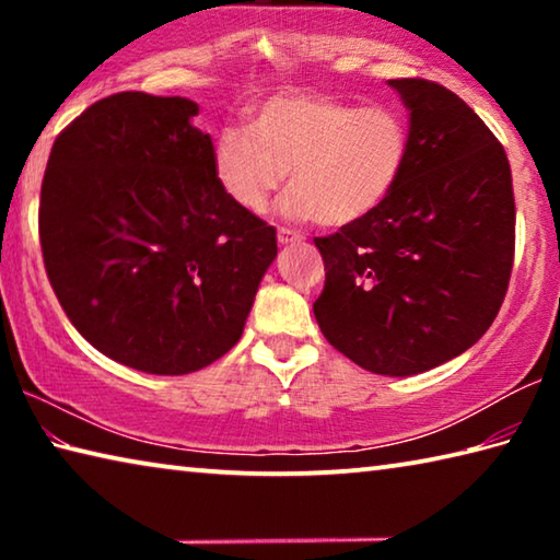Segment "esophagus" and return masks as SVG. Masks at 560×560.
<instances>
[{
    "mask_svg": "<svg viewBox=\"0 0 560 560\" xmlns=\"http://www.w3.org/2000/svg\"><path fill=\"white\" fill-rule=\"evenodd\" d=\"M279 244H299L303 242V234L296 230H287V226H279Z\"/></svg>",
    "mask_w": 560,
    "mask_h": 560,
    "instance_id": "esophagus-1",
    "label": "esophagus"
}]
</instances>
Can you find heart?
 <instances>
[{
  "label": "heart",
  "mask_w": 560,
  "mask_h": 560,
  "mask_svg": "<svg viewBox=\"0 0 560 560\" xmlns=\"http://www.w3.org/2000/svg\"><path fill=\"white\" fill-rule=\"evenodd\" d=\"M410 158L400 110L291 93L264 101L252 128L214 138L212 170L232 202L259 214L291 177L283 210L293 220L348 226L383 207Z\"/></svg>",
  "instance_id": "obj_1"
}]
</instances>
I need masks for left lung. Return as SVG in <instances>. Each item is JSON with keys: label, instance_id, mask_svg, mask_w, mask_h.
I'll return each mask as SVG.
<instances>
[{"label": "left lung", "instance_id": "obj_1", "mask_svg": "<svg viewBox=\"0 0 560 560\" xmlns=\"http://www.w3.org/2000/svg\"><path fill=\"white\" fill-rule=\"evenodd\" d=\"M410 108V158L383 207L314 244L320 334L377 375H417L471 348L504 303L516 246L511 167L494 132L428 79L387 81Z\"/></svg>", "mask_w": 560, "mask_h": 560}]
</instances>
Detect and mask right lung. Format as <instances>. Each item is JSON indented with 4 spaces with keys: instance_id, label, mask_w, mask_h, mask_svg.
I'll return each mask as SVG.
<instances>
[{
    "instance_id": "add662e5",
    "label": "right lung",
    "mask_w": 560,
    "mask_h": 560,
    "mask_svg": "<svg viewBox=\"0 0 560 560\" xmlns=\"http://www.w3.org/2000/svg\"><path fill=\"white\" fill-rule=\"evenodd\" d=\"M192 116L187 98L113 93L59 132L42 183V257L63 314L153 375L234 348L277 257V230L226 197Z\"/></svg>"
}]
</instances>
